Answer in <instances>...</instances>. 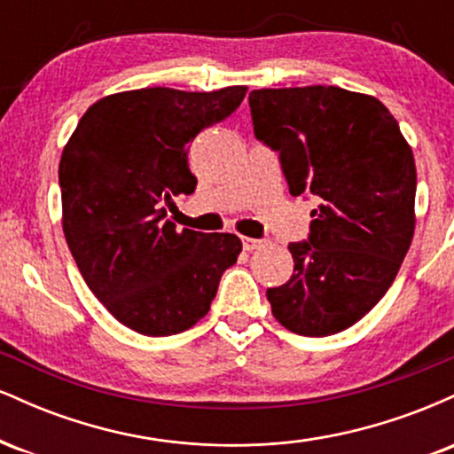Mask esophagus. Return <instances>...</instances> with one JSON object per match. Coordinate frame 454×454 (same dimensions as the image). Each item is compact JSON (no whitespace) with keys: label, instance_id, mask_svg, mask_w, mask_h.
<instances>
[{"label":"esophagus","instance_id":"34e87169","mask_svg":"<svg viewBox=\"0 0 454 454\" xmlns=\"http://www.w3.org/2000/svg\"><path fill=\"white\" fill-rule=\"evenodd\" d=\"M241 241H243L245 252H254V249H260L264 245V241H260V239H252V237H241Z\"/></svg>","mask_w":454,"mask_h":454}]
</instances>
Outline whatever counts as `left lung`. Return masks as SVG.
Instances as JSON below:
<instances>
[{
	"mask_svg": "<svg viewBox=\"0 0 454 454\" xmlns=\"http://www.w3.org/2000/svg\"><path fill=\"white\" fill-rule=\"evenodd\" d=\"M254 132L279 151L290 194L317 198L293 278L269 288L275 320L305 337L352 326L387 294L416 228V164L378 98L341 87L249 93Z\"/></svg>",
	"mask_w": 454,
	"mask_h": 454,
	"instance_id": "1",
	"label": "left lung"
}]
</instances>
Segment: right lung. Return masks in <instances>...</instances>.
I'll return each mask as SVG.
<instances>
[{
  "mask_svg": "<svg viewBox=\"0 0 454 454\" xmlns=\"http://www.w3.org/2000/svg\"><path fill=\"white\" fill-rule=\"evenodd\" d=\"M245 93V85L113 93L87 108L66 143L59 185L67 247L96 299L140 335L194 326L237 262V234L176 231L166 207L196 187L187 143L231 117Z\"/></svg>",
  "mask_w": 454,
  "mask_h": 454,
  "instance_id": "obj_1",
  "label": "right lung"
}]
</instances>
